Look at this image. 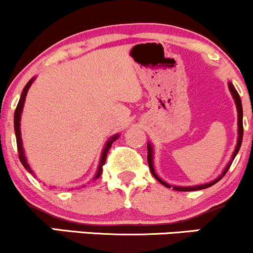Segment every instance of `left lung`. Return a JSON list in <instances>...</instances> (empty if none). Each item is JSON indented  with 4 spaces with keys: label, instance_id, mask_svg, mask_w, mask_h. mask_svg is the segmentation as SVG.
<instances>
[{
    "label": "left lung",
    "instance_id": "1",
    "mask_svg": "<svg viewBox=\"0 0 253 253\" xmlns=\"http://www.w3.org/2000/svg\"><path fill=\"white\" fill-rule=\"evenodd\" d=\"M228 89H229V92H231L232 97H233L234 100V103H236V107H237V112H238V140H237V145H236V149L233 151V155H232L231 159H229L228 164L226 165L225 169L221 173H220L219 176L216 177L215 179H213V181L208 182V183H203V184H199V185H191V187H179V185H171L169 183H167L163 179L161 178L156 173L155 171V167H153V156H155V150H153V145L151 144V141L147 143V163H149V167H150V170H151V173H152L153 177L158 181L159 183H162V184L164 185V187L167 188H172L173 190H177V191H194V190H202V189H206V188H210L211 185H214L215 183H217L220 181V179L222 178L223 176H225V173L227 172L229 167H231L232 162L234 161V158H236L237 153L239 152L240 150V146H242V143H243V134H244V128H243V106H242V100H240V96L239 94H238V91L234 88V85L232 84V82H228Z\"/></svg>",
    "mask_w": 253,
    "mask_h": 253
}]
</instances>
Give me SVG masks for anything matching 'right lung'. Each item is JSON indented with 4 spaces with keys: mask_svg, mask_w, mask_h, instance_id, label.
Instances as JSON below:
<instances>
[{
    "mask_svg": "<svg viewBox=\"0 0 253 253\" xmlns=\"http://www.w3.org/2000/svg\"><path fill=\"white\" fill-rule=\"evenodd\" d=\"M36 81V77L31 78L30 81H28V83L26 84L24 90H22L21 92V97H20L19 100V103H17V107L15 109V114H14V130H15V136H16V144H17V152H19V158L20 161H21L22 165L25 167V169L28 171V172L32 173V175L34 176V172L33 170L31 169L30 164H28L27 162V158H26L25 156V150H24V146H22V138H21V129H20V125H21V114H22V110H24V104H25V101H26V96H27V92H28V89L31 88L32 83ZM120 136V134H114L112 135L110 138L107 140L106 145H104L103 150H102V153H101V158H100V163H98V167H97V171H96V175H95L94 178H92V181H96L98 177L101 176V173H102V167L106 163V159H107V155H108V151L110 149V146H112V144L114 143L115 140ZM36 177V176H34Z\"/></svg>",
    "mask_w": 253,
    "mask_h": 253,
    "instance_id": "right-lung-1",
    "label": "right lung"
}]
</instances>
